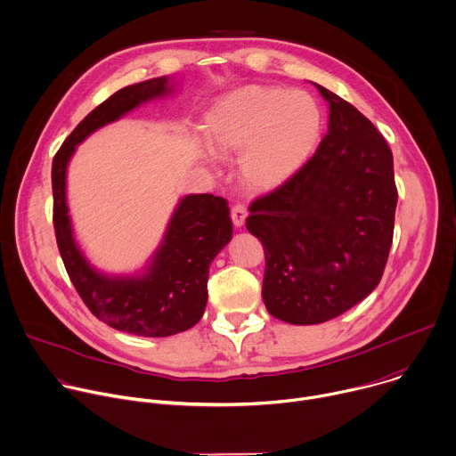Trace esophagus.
Listing matches in <instances>:
<instances>
[{
    "instance_id": "obj_1",
    "label": "esophagus",
    "mask_w": 456,
    "mask_h": 456,
    "mask_svg": "<svg viewBox=\"0 0 456 456\" xmlns=\"http://www.w3.org/2000/svg\"><path fill=\"white\" fill-rule=\"evenodd\" d=\"M231 218H232L234 227H241L247 218V208L243 204H234L231 209Z\"/></svg>"
}]
</instances>
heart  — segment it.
<instances>
[{
    "mask_svg": "<svg viewBox=\"0 0 456 456\" xmlns=\"http://www.w3.org/2000/svg\"><path fill=\"white\" fill-rule=\"evenodd\" d=\"M206 139L220 154L241 156L252 190H272L305 165L322 132V110L306 91L247 86L218 100L206 118Z\"/></svg>",
    "mask_w": 456,
    "mask_h": 456,
    "instance_id": "1",
    "label": "heart"
}]
</instances>
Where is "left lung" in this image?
<instances>
[{"label": "left lung", "instance_id": "1", "mask_svg": "<svg viewBox=\"0 0 456 456\" xmlns=\"http://www.w3.org/2000/svg\"><path fill=\"white\" fill-rule=\"evenodd\" d=\"M330 103L314 158L248 206L247 229L265 248L268 314L297 326L331 321L381 281L397 206L385 137L349 102L315 84Z\"/></svg>", "mask_w": 456, "mask_h": 456}]
</instances>
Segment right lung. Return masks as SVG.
<instances>
[{
  "label": "right lung",
  "instance_id": "add662e5",
  "mask_svg": "<svg viewBox=\"0 0 456 456\" xmlns=\"http://www.w3.org/2000/svg\"><path fill=\"white\" fill-rule=\"evenodd\" d=\"M174 91L168 77L126 86L93 109L68 135L52 165L53 225L68 275L91 314L107 326L137 337L159 338L193 328L208 305L209 265L232 238L227 200L209 193L188 195L175 208L165 238L144 272H98L78 248L66 200V170L77 144L137 105Z\"/></svg>",
  "mask_w": 456,
  "mask_h": 456
}]
</instances>
